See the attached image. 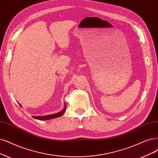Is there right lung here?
<instances>
[{"label":"right lung","mask_w":158,"mask_h":158,"mask_svg":"<svg viewBox=\"0 0 158 158\" xmlns=\"http://www.w3.org/2000/svg\"><path fill=\"white\" fill-rule=\"evenodd\" d=\"M19 106H21L20 104H19ZM66 109V106H65V107H64V109L62 110V111L58 113L53 114H50V115L43 116H33V118H36V119H38V120H49V119H52V118H57V117H59V116H62L64 114V113L65 112Z\"/></svg>","instance_id":"add662e5"}]
</instances>
